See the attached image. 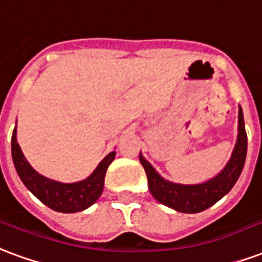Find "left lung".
<instances>
[{"label": "left lung", "mask_w": 262, "mask_h": 262, "mask_svg": "<svg viewBox=\"0 0 262 262\" xmlns=\"http://www.w3.org/2000/svg\"><path fill=\"white\" fill-rule=\"evenodd\" d=\"M239 133L237 141L232 152L229 162L224 169L212 179L199 185H180L161 178L148 161L140 154V162L146 170L148 179V189L157 201L169 207L172 210L195 214L210 208L216 201H220L225 194H228L234 183L239 179L246 154H247V135L245 129L243 111L239 108Z\"/></svg>", "instance_id": "1"}]
</instances>
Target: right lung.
<instances>
[{
    "instance_id": "add662e5",
    "label": "right lung",
    "mask_w": 262,
    "mask_h": 262,
    "mask_svg": "<svg viewBox=\"0 0 262 262\" xmlns=\"http://www.w3.org/2000/svg\"><path fill=\"white\" fill-rule=\"evenodd\" d=\"M11 148H12L13 165L23 185L42 204L50 207L51 210L65 212V214L86 210L98 200L104 189L106 169L115 158V151H112L98 164V166L89 178L75 183H61L57 180L48 179L33 169L17 144L16 127L13 129Z\"/></svg>"
}]
</instances>
